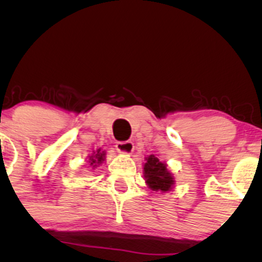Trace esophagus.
Instances as JSON below:
<instances>
[{"mask_svg": "<svg viewBox=\"0 0 262 262\" xmlns=\"http://www.w3.org/2000/svg\"><path fill=\"white\" fill-rule=\"evenodd\" d=\"M117 151L122 155H130L134 150V144L132 141H119L116 145Z\"/></svg>", "mask_w": 262, "mask_h": 262, "instance_id": "obj_1", "label": "esophagus"}]
</instances>
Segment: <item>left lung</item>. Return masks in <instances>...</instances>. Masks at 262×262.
<instances>
[{"instance_id":"1","label":"left lung","mask_w":262,"mask_h":262,"mask_svg":"<svg viewBox=\"0 0 262 262\" xmlns=\"http://www.w3.org/2000/svg\"><path fill=\"white\" fill-rule=\"evenodd\" d=\"M144 179L146 186L156 192L171 191L175 186V177L167 170V164L159 160L155 155H149L145 158Z\"/></svg>"}]
</instances>
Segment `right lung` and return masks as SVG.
Returning <instances> with one entry per match:
<instances>
[{
    "label": "right lung",
    "instance_id": "right-lung-1",
    "mask_svg": "<svg viewBox=\"0 0 262 262\" xmlns=\"http://www.w3.org/2000/svg\"><path fill=\"white\" fill-rule=\"evenodd\" d=\"M104 161H106V151L102 149L93 150L92 154L89 156V164L92 169H97Z\"/></svg>",
    "mask_w": 262,
    "mask_h": 262
}]
</instances>
